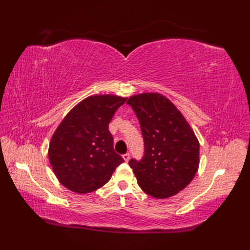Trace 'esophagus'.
<instances>
[{
  "label": "esophagus",
  "mask_w": 250,
  "mask_h": 250,
  "mask_svg": "<svg viewBox=\"0 0 250 250\" xmlns=\"http://www.w3.org/2000/svg\"><path fill=\"white\" fill-rule=\"evenodd\" d=\"M129 158H130V154H129V153H126V154L123 155V160H124L125 162L129 161Z\"/></svg>",
  "instance_id": "esophagus-1"
}]
</instances>
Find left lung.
I'll list each match as a JSON object with an SVG mask.
<instances>
[{
    "label": "left lung",
    "mask_w": 250,
    "mask_h": 250,
    "mask_svg": "<svg viewBox=\"0 0 250 250\" xmlns=\"http://www.w3.org/2000/svg\"><path fill=\"white\" fill-rule=\"evenodd\" d=\"M137 115L145 145L143 160H131L138 184L157 199L176 195L199 167V142L178 108L160 93H143L127 101Z\"/></svg>",
    "instance_id": "left-lung-1"
}]
</instances>
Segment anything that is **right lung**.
Returning a JSON list of instances; mask_svg holds the SVG:
<instances>
[{
    "instance_id": "right-lung-1",
    "label": "right lung",
    "mask_w": 250,
    "mask_h": 250,
    "mask_svg": "<svg viewBox=\"0 0 250 250\" xmlns=\"http://www.w3.org/2000/svg\"><path fill=\"white\" fill-rule=\"evenodd\" d=\"M127 98L94 95L69 111L53 133L49 161L59 183L86 194L104 186L124 160L113 150L108 125Z\"/></svg>"
}]
</instances>
